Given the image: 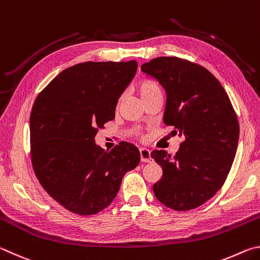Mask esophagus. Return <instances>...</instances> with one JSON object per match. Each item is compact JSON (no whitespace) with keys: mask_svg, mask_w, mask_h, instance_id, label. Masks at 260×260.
<instances>
[{"mask_svg":"<svg viewBox=\"0 0 260 260\" xmlns=\"http://www.w3.org/2000/svg\"><path fill=\"white\" fill-rule=\"evenodd\" d=\"M140 156H141V160L143 162H150L151 161V155H150V150L146 148H141L140 149Z\"/></svg>","mask_w":260,"mask_h":260,"instance_id":"obj_1","label":"esophagus"}]
</instances>
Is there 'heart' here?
I'll use <instances>...</instances> for the list:
<instances>
[{
	"label": "heart",
	"instance_id": "heart-1",
	"mask_svg": "<svg viewBox=\"0 0 260 260\" xmlns=\"http://www.w3.org/2000/svg\"><path fill=\"white\" fill-rule=\"evenodd\" d=\"M139 93L141 95V98H142V100H143L150 95L160 94V89L156 82L146 80V81H141L139 83ZM122 98H124V96H121L120 101L122 100Z\"/></svg>",
	"mask_w": 260,
	"mask_h": 260
}]
</instances>
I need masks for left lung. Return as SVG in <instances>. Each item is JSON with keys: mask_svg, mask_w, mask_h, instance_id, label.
Listing matches in <instances>:
<instances>
[{"mask_svg": "<svg viewBox=\"0 0 260 260\" xmlns=\"http://www.w3.org/2000/svg\"><path fill=\"white\" fill-rule=\"evenodd\" d=\"M141 70L165 89L162 120L183 138L175 156L151 152L162 169L153 192L175 211L199 208L222 187L235 158L240 126L231 100L212 73L187 59L158 57Z\"/></svg>", "mask_w": 260, "mask_h": 260, "instance_id": "1", "label": "left lung"}]
</instances>
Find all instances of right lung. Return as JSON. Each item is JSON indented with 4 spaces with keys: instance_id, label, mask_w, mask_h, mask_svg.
I'll return each instance as SVG.
<instances>
[{
    "instance_id": "obj_1",
    "label": "right lung",
    "mask_w": 260,
    "mask_h": 260,
    "mask_svg": "<svg viewBox=\"0 0 260 260\" xmlns=\"http://www.w3.org/2000/svg\"><path fill=\"white\" fill-rule=\"evenodd\" d=\"M138 63L85 61L61 71L33 104L30 158L35 175L56 202L73 213L107 208L121 180L140 162L134 144L105 151L95 135L114 119L118 99L134 78Z\"/></svg>"
}]
</instances>
